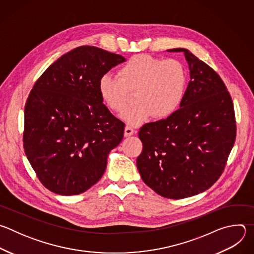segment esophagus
Here are the masks:
<instances>
[{
	"label": "esophagus",
	"instance_id": "obj_1",
	"mask_svg": "<svg viewBox=\"0 0 254 254\" xmlns=\"http://www.w3.org/2000/svg\"><path fill=\"white\" fill-rule=\"evenodd\" d=\"M133 133H134V129H133L131 127L127 126V127H125V136H130V135H132Z\"/></svg>",
	"mask_w": 254,
	"mask_h": 254
}]
</instances>
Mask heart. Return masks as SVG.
I'll list each match as a JSON object with an SVG mask.
<instances>
[{
    "label": "heart",
    "instance_id": "1",
    "mask_svg": "<svg viewBox=\"0 0 254 254\" xmlns=\"http://www.w3.org/2000/svg\"><path fill=\"white\" fill-rule=\"evenodd\" d=\"M119 77L103 74L97 90L103 103L116 113L128 105L134 92L135 104L121 115L129 125L172 116L183 102L187 87L184 65L175 59H161L150 55H135L119 71Z\"/></svg>",
    "mask_w": 254,
    "mask_h": 254
}]
</instances>
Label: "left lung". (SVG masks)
<instances>
[{"mask_svg":"<svg viewBox=\"0 0 254 254\" xmlns=\"http://www.w3.org/2000/svg\"><path fill=\"white\" fill-rule=\"evenodd\" d=\"M183 52L190 81L180 108L165 120L139 128L136 166L157 194L183 199L209 189L221 176L236 136L234 107L216 72L188 49Z\"/></svg>","mask_w":254,"mask_h":254,"instance_id":"1","label":"left lung"}]
</instances>
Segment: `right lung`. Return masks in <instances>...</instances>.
<instances>
[{"label":"right lung","mask_w":254,"mask_h":254,"mask_svg":"<svg viewBox=\"0 0 254 254\" xmlns=\"http://www.w3.org/2000/svg\"><path fill=\"white\" fill-rule=\"evenodd\" d=\"M122 55L80 46L51 64L31 90L24 112L25 154L41 183L78 195L102 177L125 124L102 103L97 82Z\"/></svg>","instance_id":"right-lung-1"}]
</instances>
